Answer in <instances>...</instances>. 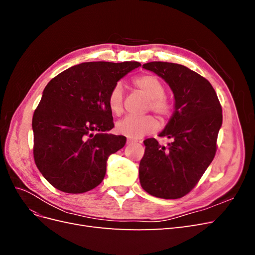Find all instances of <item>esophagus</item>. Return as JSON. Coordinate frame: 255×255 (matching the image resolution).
<instances>
[{"mask_svg":"<svg viewBox=\"0 0 255 255\" xmlns=\"http://www.w3.org/2000/svg\"><path fill=\"white\" fill-rule=\"evenodd\" d=\"M136 142V140H133V139H128L127 140V143L128 144H133V143H135Z\"/></svg>","mask_w":255,"mask_h":255,"instance_id":"obj_1","label":"esophagus"}]
</instances>
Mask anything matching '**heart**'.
<instances>
[{
    "mask_svg": "<svg viewBox=\"0 0 255 255\" xmlns=\"http://www.w3.org/2000/svg\"><path fill=\"white\" fill-rule=\"evenodd\" d=\"M133 83L138 90H140L150 99V103L148 105L149 110H152L163 118L170 116L172 104L165 96L166 87L163 81L153 74H142L134 79ZM123 98H125V90H123L122 85L117 84L109 96V106L113 114L120 115L123 112ZM157 127L158 123L153 116L149 115L144 117L128 116L117 123L116 129L120 135L130 138V139H138L146 134L154 132Z\"/></svg>",
    "mask_w": 255,
    "mask_h": 255,
    "instance_id": "1",
    "label": "heart"
}]
</instances>
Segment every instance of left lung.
I'll return each instance as SVG.
<instances>
[{"mask_svg":"<svg viewBox=\"0 0 255 255\" xmlns=\"http://www.w3.org/2000/svg\"><path fill=\"white\" fill-rule=\"evenodd\" d=\"M142 68L165 80L175 102L172 117L159 134L172 142L165 146L155 138L143 141L139 181L154 197L179 199L196 186L215 157L222 109L211 83L187 67L152 61Z\"/></svg>","mask_w":255,"mask_h":255,"instance_id":"8db88e82","label":"left lung"}]
</instances>
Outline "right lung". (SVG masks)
Instances as JSON below:
<instances>
[{"label":"right lung","mask_w":255,"mask_h":255,"mask_svg":"<svg viewBox=\"0 0 255 255\" xmlns=\"http://www.w3.org/2000/svg\"><path fill=\"white\" fill-rule=\"evenodd\" d=\"M137 61H90L67 69L45 86L33 116L34 159L52 186L82 194L104 179L106 161L127 138L114 128L109 96Z\"/></svg>","instance_id":"1"}]
</instances>
